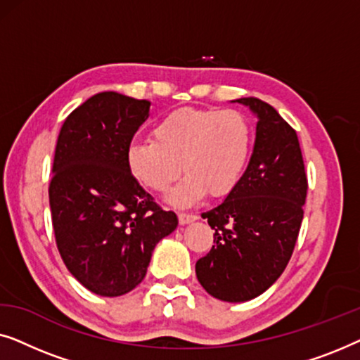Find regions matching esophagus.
<instances>
[{
	"instance_id": "34e87169",
	"label": "esophagus",
	"mask_w": 360,
	"mask_h": 360,
	"mask_svg": "<svg viewBox=\"0 0 360 360\" xmlns=\"http://www.w3.org/2000/svg\"><path fill=\"white\" fill-rule=\"evenodd\" d=\"M195 219H198V216H196L195 213H185V211H181V213H179V221H180V224H188V223H193Z\"/></svg>"
}]
</instances>
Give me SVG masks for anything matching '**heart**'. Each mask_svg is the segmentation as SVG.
Returning a JSON list of instances; mask_svg holds the SVG:
<instances>
[{
	"label": "heart",
	"instance_id": "heart-1",
	"mask_svg": "<svg viewBox=\"0 0 360 360\" xmlns=\"http://www.w3.org/2000/svg\"><path fill=\"white\" fill-rule=\"evenodd\" d=\"M250 150L252 127L243 112L181 108L155 122L152 139L127 147L126 164L131 175L155 193L169 190L184 169L186 175L172 200L190 205L206 191L211 196L231 193L243 179Z\"/></svg>",
	"mask_w": 360,
	"mask_h": 360
}]
</instances>
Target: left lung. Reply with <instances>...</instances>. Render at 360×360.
Here are the masks:
<instances>
[{
  "mask_svg": "<svg viewBox=\"0 0 360 360\" xmlns=\"http://www.w3.org/2000/svg\"><path fill=\"white\" fill-rule=\"evenodd\" d=\"M236 101L257 115L254 152L238 186L201 214L214 231V240L195 265L201 287L231 303L259 297L283 274L308 191L297 131L259 98Z\"/></svg>",
  "mask_w": 360,
  "mask_h": 360,
  "instance_id": "left-lung-1",
  "label": "left lung"
}]
</instances>
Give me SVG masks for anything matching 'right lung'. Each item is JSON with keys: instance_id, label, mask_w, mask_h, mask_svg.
Masks as SVG:
<instances>
[{"instance_id": "obj_1", "label": "right lung", "mask_w": 360, "mask_h": 360, "mask_svg": "<svg viewBox=\"0 0 360 360\" xmlns=\"http://www.w3.org/2000/svg\"><path fill=\"white\" fill-rule=\"evenodd\" d=\"M149 106L115 91L98 93L67 116L57 139L49 185L57 249L73 277L101 297L136 288L155 244L179 224L126 164Z\"/></svg>"}]
</instances>
